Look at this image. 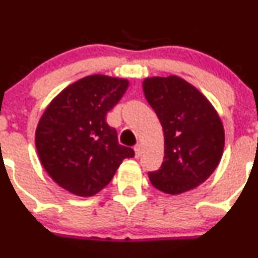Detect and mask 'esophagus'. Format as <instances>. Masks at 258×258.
Here are the masks:
<instances>
[{"instance_id": "34e87169", "label": "esophagus", "mask_w": 258, "mask_h": 258, "mask_svg": "<svg viewBox=\"0 0 258 258\" xmlns=\"http://www.w3.org/2000/svg\"><path fill=\"white\" fill-rule=\"evenodd\" d=\"M141 153H142L141 145H136V146H135V156H136V158H139L140 156H141Z\"/></svg>"}]
</instances>
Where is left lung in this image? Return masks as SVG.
<instances>
[{
	"label": "left lung",
	"mask_w": 258,
	"mask_h": 258,
	"mask_svg": "<svg viewBox=\"0 0 258 258\" xmlns=\"http://www.w3.org/2000/svg\"><path fill=\"white\" fill-rule=\"evenodd\" d=\"M165 135L160 170L148 173L151 183L168 195H179L206 181L220 163L225 130L211 102L178 76L148 77L142 83Z\"/></svg>",
	"instance_id": "obj_1"
}]
</instances>
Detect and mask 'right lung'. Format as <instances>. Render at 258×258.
I'll list each match as a JSON object with an SVG mask.
<instances>
[{
	"label": "right lung",
	"mask_w": 258,
	"mask_h": 258,
	"mask_svg": "<svg viewBox=\"0 0 258 258\" xmlns=\"http://www.w3.org/2000/svg\"><path fill=\"white\" fill-rule=\"evenodd\" d=\"M128 81L105 75L83 77L52 100L36 128L41 163L58 186L90 197L107 186L132 148L118 144L106 114L117 105Z\"/></svg>",
	"instance_id": "add662e5"
}]
</instances>
